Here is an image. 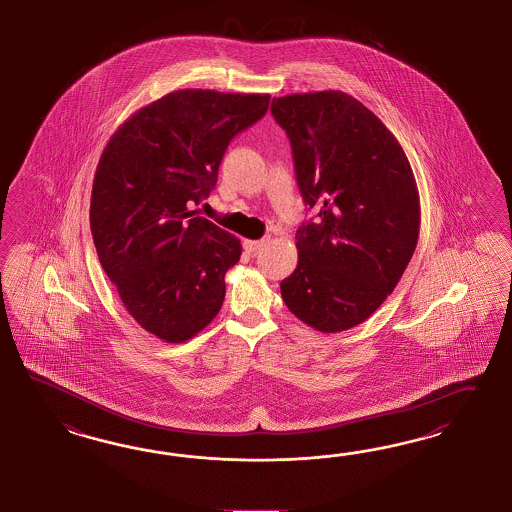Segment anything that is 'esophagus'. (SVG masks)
<instances>
[{"label":"esophagus","mask_w":512,"mask_h":512,"mask_svg":"<svg viewBox=\"0 0 512 512\" xmlns=\"http://www.w3.org/2000/svg\"><path fill=\"white\" fill-rule=\"evenodd\" d=\"M242 244H244V249H246L248 253H255V251H259V249L263 248L264 240H248V238H246Z\"/></svg>","instance_id":"obj_1"}]
</instances>
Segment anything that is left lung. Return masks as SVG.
<instances>
[{
  "label": "left lung",
  "instance_id": "8db88e82",
  "mask_svg": "<svg viewBox=\"0 0 512 512\" xmlns=\"http://www.w3.org/2000/svg\"><path fill=\"white\" fill-rule=\"evenodd\" d=\"M270 110L291 139L305 205L317 210L296 233L283 302L317 332H345L384 304L414 255V171L386 125L343 91L274 98Z\"/></svg>",
  "mask_w": 512,
  "mask_h": 512
}]
</instances>
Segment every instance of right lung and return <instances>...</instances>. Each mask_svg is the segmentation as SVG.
<instances>
[{
  "label": "right lung",
  "mask_w": 512,
  "mask_h": 512,
  "mask_svg": "<svg viewBox=\"0 0 512 512\" xmlns=\"http://www.w3.org/2000/svg\"><path fill=\"white\" fill-rule=\"evenodd\" d=\"M270 95L179 89L132 113L98 160L91 233L98 261L145 332L184 343L220 313L242 244L192 205L218 182L229 141Z\"/></svg>",
  "instance_id": "obj_1"
}]
</instances>
